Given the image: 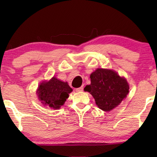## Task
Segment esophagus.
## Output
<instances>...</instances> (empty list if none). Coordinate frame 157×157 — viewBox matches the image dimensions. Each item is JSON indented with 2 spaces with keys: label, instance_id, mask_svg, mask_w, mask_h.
I'll list each match as a JSON object with an SVG mask.
<instances>
[{
  "label": "esophagus",
  "instance_id": "1",
  "mask_svg": "<svg viewBox=\"0 0 157 157\" xmlns=\"http://www.w3.org/2000/svg\"><path fill=\"white\" fill-rule=\"evenodd\" d=\"M76 91L77 92H81L83 91V87L81 86V87H79V88H77V89H76Z\"/></svg>",
  "mask_w": 157,
  "mask_h": 157
}]
</instances>
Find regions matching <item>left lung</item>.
<instances>
[{"instance_id":"left-lung-1","label":"left lung","mask_w":157,"mask_h":157,"mask_svg":"<svg viewBox=\"0 0 157 157\" xmlns=\"http://www.w3.org/2000/svg\"><path fill=\"white\" fill-rule=\"evenodd\" d=\"M91 84L84 91L93 96L96 104L104 111H110L126 97L129 86L124 77L113 70L97 68L90 76Z\"/></svg>"}]
</instances>
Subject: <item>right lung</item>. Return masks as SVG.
<instances>
[{"label": "right lung", "instance_id": "add662e5", "mask_svg": "<svg viewBox=\"0 0 157 157\" xmlns=\"http://www.w3.org/2000/svg\"><path fill=\"white\" fill-rule=\"evenodd\" d=\"M73 89L67 82L60 81L53 76L50 81L40 83L37 89L38 97L45 106L59 109L63 106Z\"/></svg>", "mask_w": 157, "mask_h": 157}]
</instances>
